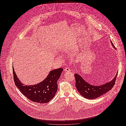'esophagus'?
Segmentation results:
<instances>
[{
    "label": "esophagus",
    "instance_id": "34e87169",
    "mask_svg": "<svg viewBox=\"0 0 126 126\" xmlns=\"http://www.w3.org/2000/svg\"><path fill=\"white\" fill-rule=\"evenodd\" d=\"M64 71H70L71 70H70V69L69 68H68V67H66V68H64Z\"/></svg>",
    "mask_w": 126,
    "mask_h": 126
}]
</instances>
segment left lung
<instances>
[{
	"label": "left lung",
	"mask_w": 126,
	"mask_h": 126,
	"mask_svg": "<svg viewBox=\"0 0 126 126\" xmlns=\"http://www.w3.org/2000/svg\"><path fill=\"white\" fill-rule=\"evenodd\" d=\"M111 43L112 46L115 48L111 41ZM117 74L118 73L111 81L102 85L95 86L88 84L78 74H75L74 76L76 79V86L79 93L84 98L89 99H96L112 89L115 84Z\"/></svg>",
	"instance_id": "obj_1"
}]
</instances>
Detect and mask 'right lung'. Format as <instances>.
Returning a JSON list of instances; mask_svg holds the SVG:
<instances>
[{
  "label": "right lung",
  "instance_id": "right-lung-1",
  "mask_svg": "<svg viewBox=\"0 0 126 126\" xmlns=\"http://www.w3.org/2000/svg\"><path fill=\"white\" fill-rule=\"evenodd\" d=\"M13 78L15 84L23 95L31 101L39 103H47L53 98L58 89V80L63 68L50 71L42 82L33 85H24L17 78L13 66Z\"/></svg>",
  "mask_w": 126,
  "mask_h": 126
}]
</instances>
